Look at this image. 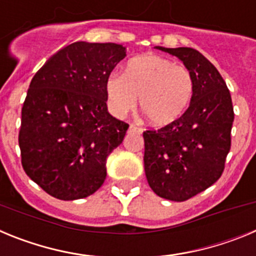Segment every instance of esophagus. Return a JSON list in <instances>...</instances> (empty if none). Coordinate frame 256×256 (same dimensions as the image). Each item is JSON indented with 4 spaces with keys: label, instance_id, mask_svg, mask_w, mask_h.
Returning a JSON list of instances; mask_svg holds the SVG:
<instances>
[{
    "label": "esophagus",
    "instance_id": "obj_1",
    "mask_svg": "<svg viewBox=\"0 0 256 256\" xmlns=\"http://www.w3.org/2000/svg\"><path fill=\"white\" fill-rule=\"evenodd\" d=\"M142 128H140L138 126H136V124H130V132H132V133H138V134H141L142 133Z\"/></svg>",
    "mask_w": 256,
    "mask_h": 256
}]
</instances>
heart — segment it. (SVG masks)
I'll return each mask as SVG.
<instances>
[{"label":"heart","instance_id":"1","mask_svg":"<svg viewBox=\"0 0 256 256\" xmlns=\"http://www.w3.org/2000/svg\"><path fill=\"white\" fill-rule=\"evenodd\" d=\"M110 112L124 115L137 105L151 124L168 126L180 119L195 92L194 76L182 65L159 55H144L126 64L124 74L112 72L106 79Z\"/></svg>","mask_w":256,"mask_h":256}]
</instances>
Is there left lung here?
<instances>
[{
  "mask_svg": "<svg viewBox=\"0 0 256 256\" xmlns=\"http://www.w3.org/2000/svg\"><path fill=\"white\" fill-rule=\"evenodd\" d=\"M158 50L177 56L194 76L184 114L160 130H144V173L156 195L186 201L220 178L234 119L230 90L216 68L191 47Z\"/></svg>",
  "mask_w": 256,
  "mask_h": 256,
  "instance_id": "1",
  "label": "left lung"
}]
</instances>
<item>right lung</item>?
<instances>
[{"instance_id": "right-lung-1", "label": "right lung", "mask_w": 256, "mask_h": 256, "mask_svg": "<svg viewBox=\"0 0 256 256\" xmlns=\"http://www.w3.org/2000/svg\"><path fill=\"white\" fill-rule=\"evenodd\" d=\"M124 56L122 44L76 42L32 79L22 108V165L58 200L87 198L100 188L106 159L123 141L130 124L108 114L105 84Z\"/></svg>"}]
</instances>
